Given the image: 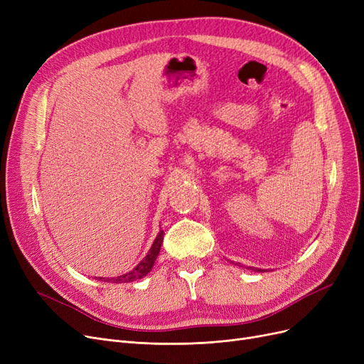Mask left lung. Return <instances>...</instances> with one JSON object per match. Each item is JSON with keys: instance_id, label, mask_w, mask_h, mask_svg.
Masks as SVG:
<instances>
[{"instance_id": "obj_1", "label": "left lung", "mask_w": 364, "mask_h": 364, "mask_svg": "<svg viewBox=\"0 0 364 364\" xmlns=\"http://www.w3.org/2000/svg\"><path fill=\"white\" fill-rule=\"evenodd\" d=\"M250 269H251V267H250ZM252 270H254V272H259V273H261V272H264L262 269H254V267H252Z\"/></svg>"}]
</instances>
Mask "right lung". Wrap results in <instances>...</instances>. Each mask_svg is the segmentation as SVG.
Returning a JSON list of instances; mask_svg holds the SVG:
<instances>
[{"mask_svg":"<svg viewBox=\"0 0 364 364\" xmlns=\"http://www.w3.org/2000/svg\"><path fill=\"white\" fill-rule=\"evenodd\" d=\"M164 230H161L155 239V242H153L151 247L149 250L147 255L136 265L134 269L122 276H118V277H112V279H106L105 282H110V283H129V282H134V280H139L141 277H144L146 274L150 273L153 264H155L158 255H159V251H161V245H162V240H164ZM99 280L103 282V277H99Z\"/></svg>","mask_w":364,"mask_h":364,"instance_id":"obj_1","label":"right lung"}]
</instances>
